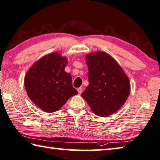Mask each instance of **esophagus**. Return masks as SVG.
I'll return each instance as SVG.
<instances>
[{
  "instance_id": "1",
  "label": "esophagus",
  "mask_w": 160,
  "mask_h": 160,
  "mask_svg": "<svg viewBox=\"0 0 160 160\" xmlns=\"http://www.w3.org/2000/svg\"><path fill=\"white\" fill-rule=\"evenodd\" d=\"M77 91H78V94H81L82 93V91H83V88H77Z\"/></svg>"
}]
</instances>
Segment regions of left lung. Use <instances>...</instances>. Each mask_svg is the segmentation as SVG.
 <instances>
[{
	"instance_id": "obj_1",
	"label": "left lung",
	"mask_w": 160,
	"mask_h": 160,
	"mask_svg": "<svg viewBox=\"0 0 160 160\" xmlns=\"http://www.w3.org/2000/svg\"><path fill=\"white\" fill-rule=\"evenodd\" d=\"M86 61L89 84L82 96L96 115H111L127 100L129 80L119 64L106 52L91 53L86 55Z\"/></svg>"
}]
</instances>
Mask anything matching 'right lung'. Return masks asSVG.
<instances>
[{
	"instance_id": "1",
	"label": "right lung",
	"mask_w": 160,
	"mask_h": 160,
	"mask_svg": "<svg viewBox=\"0 0 160 160\" xmlns=\"http://www.w3.org/2000/svg\"><path fill=\"white\" fill-rule=\"evenodd\" d=\"M67 60L57 52L44 56L27 72L24 86L30 99L46 112L57 111L77 91L64 71Z\"/></svg>"
}]
</instances>
